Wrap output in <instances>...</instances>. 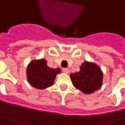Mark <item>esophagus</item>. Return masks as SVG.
Here are the masks:
<instances>
[{
    "label": "esophagus",
    "instance_id": "34e87169",
    "mask_svg": "<svg viewBox=\"0 0 125 125\" xmlns=\"http://www.w3.org/2000/svg\"><path fill=\"white\" fill-rule=\"evenodd\" d=\"M62 72H64L65 73H69V72H70V70H69L68 68H65V67H63V68L62 69Z\"/></svg>",
    "mask_w": 125,
    "mask_h": 125
}]
</instances>
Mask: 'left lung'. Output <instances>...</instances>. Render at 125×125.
<instances>
[{
    "instance_id": "8db88e82",
    "label": "left lung",
    "mask_w": 125,
    "mask_h": 125,
    "mask_svg": "<svg viewBox=\"0 0 125 125\" xmlns=\"http://www.w3.org/2000/svg\"><path fill=\"white\" fill-rule=\"evenodd\" d=\"M70 78L76 88L83 93L90 94L102 85L103 74L97 65L85 61L80 67L79 72L71 74Z\"/></svg>"
}]
</instances>
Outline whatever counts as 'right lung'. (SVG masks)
<instances>
[{
    "instance_id": "right-lung-1",
    "label": "right lung",
    "mask_w": 125,
    "mask_h": 125,
    "mask_svg": "<svg viewBox=\"0 0 125 125\" xmlns=\"http://www.w3.org/2000/svg\"><path fill=\"white\" fill-rule=\"evenodd\" d=\"M59 68L53 69L47 66L44 59L32 60L27 67V77L30 84L34 88L44 89L54 83L56 74L60 73Z\"/></svg>"
}]
</instances>
